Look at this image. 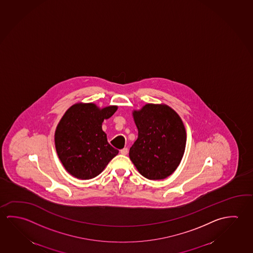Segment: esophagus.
I'll return each mask as SVG.
<instances>
[{"label":"esophagus","mask_w":253,"mask_h":253,"mask_svg":"<svg viewBox=\"0 0 253 253\" xmlns=\"http://www.w3.org/2000/svg\"><path fill=\"white\" fill-rule=\"evenodd\" d=\"M120 153L124 155H126L128 153V148H124V149L121 150Z\"/></svg>","instance_id":"esophagus-1"}]
</instances>
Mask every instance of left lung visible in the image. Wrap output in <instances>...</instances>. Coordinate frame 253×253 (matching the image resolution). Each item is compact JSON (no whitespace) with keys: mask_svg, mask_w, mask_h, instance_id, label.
Listing matches in <instances>:
<instances>
[{"mask_svg":"<svg viewBox=\"0 0 253 253\" xmlns=\"http://www.w3.org/2000/svg\"><path fill=\"white\" fill-rule=\"evenodd\" d=\"M138 137L128 156L137 171L149 180L173 174L182 161L186 130L181 117L166 104H145L133 110Z\"/></svg>","mask_w":253,"mask_h":253,"instance_id":"8db88e82","label":"left lung"}]
</instances>
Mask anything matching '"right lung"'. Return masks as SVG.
Listing matches in <instances>:
<instances>
[{"instance_id": "right-lung-1", "label": "right lung", "mask_w": 253, "mask_h": 253, "mask_svg": "<svg viewBox=\"0 0 253 253\" xmlns=\"http://www.w3.org/2000/svg\"><path fill=\"white\" fill-rule=\"evenodd\" d=\"M117 108L79 102L72 105L59 122L54 132L56 153L67 172L76 178H94L119 153L108 144L102 130L103 121Z\"/></svg>"}]
</instances>
